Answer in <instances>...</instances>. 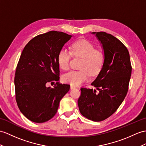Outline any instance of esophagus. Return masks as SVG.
<instances>
[{
    "label": "esophagus",
    "instance_id": "1",
    "mask_svg": "<svg viewBox=\"0 0 146 146\" xmlns=\"http://www.w3.org/2000/svg\"><path fill=\"white\" fill-rule=\"evenodd\" d=\"M77 87H76L75 85H70V88L71 89H74V88H76Z\"/></svg>",
    "mask_w": 146,
    "mask_h": 146
}]
</instances>
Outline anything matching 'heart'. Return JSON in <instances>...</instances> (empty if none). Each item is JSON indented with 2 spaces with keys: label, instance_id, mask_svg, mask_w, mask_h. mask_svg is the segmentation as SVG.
Segmentation results:
<instances>
[{
  "label": "heart",
  "instance_id": "1",
  "mask_svg": "<svg viewBox=\"0 0 146 146\" xmlns=\"http://www.w3.org/2000/svg\"><path fill=\"white\" fill-rule=\"evenodd\" d=\"M81 58L79 68L77 70H70L62 76V80L71 85H80L89 78L90 74L95 75L101 70L104 63L103 52L96 49L94 45L84 39L74 42L71 46V52L63 48L58 53V65L63 70L69 68L71 56Z\"/></svg>",
  "mask_w": 146,
  "mask_h": 146
}]
</instances>
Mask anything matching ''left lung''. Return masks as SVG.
Returning a JSON list of instances; mask_svg holds the SVG:
<instances>
[{
    "mask_svg": "<svg viewBox=\"0 0 146 146\" xmlns=\"http://www.w3.org/2000/svg\"><path fill=\"white\" fill-rule=\"evenodd\" d=\"M93 33L101 41L105 54L104 65L92 83L99 92L82 87L78 106L85 118L102 121L111 116L126 97L132 67L129 51L121 41L104 31Z\"/></svg>",
    "mask_w": 146,
    "mask_h": 146,
    "instance_id": "8db88e82",
    "label": "left lung"
}]
</instances>
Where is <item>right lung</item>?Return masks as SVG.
I'll use <instances>...</instances> for the list:
<instances>
[{
  "mask_svg": "<svg viewBox=\"0 0 146 146\" xmlns=\"http://www.w3.org/2000/svg\"><path fill=\"white\" fill-rule=\"evenodd\" d=\"M72 35L50 31L32 38L25 46L16 67L15 100L28 119L41 123L51 119L70 89L59 79L58 55ZM56 81L54 88L46 85Z\"/></svg>",
  "mask_w": 146,
  "mask_h": 146,
  "instance_id": "right-lung-1",
  "label": "right lung"
}]
</instances>
